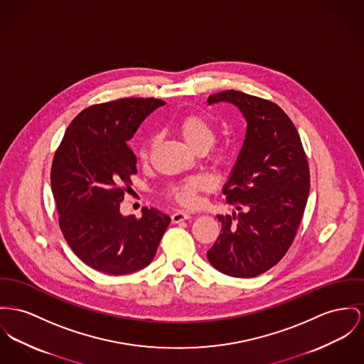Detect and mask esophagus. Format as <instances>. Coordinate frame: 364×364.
Listing matches in <instances>:
<instances>
[{
	"label": "esophagus",
	"mask_w": 364,
	"mask_h": 364,
	"mask_svg": "<svg viewBox=\"0 0 364 364\" xmlns=\"http://www.w3.org/2000/svg\"><path fill=\"white\" fill-rule=\"evenodd\" d=\"M191 218H192V215H191L189 213H186V211H176V213H173V214L171 215L172 223H181V222L188 220V219Z\"/></svg>",
	"instance_id": "34e87169"
}]
</instances>
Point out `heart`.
Instances as JSON below:
<instances>
[{
	"instance_id": "obj_1",
	"label": "heart",
	"mask_w": 364,
	"mask_h": 364,
	"mask_svg": "<svg viewBox=\"0 0 364 364\" xmlns=\"http://www.w3.org/2000/svg\"><path fill=\"white\" fill-rule=\"evenodd\" d=\"M176 134L182 141L193 149L194 151L207 150L215 142V129L213 124L200 114L183 116L175 125ZM156 138L150 136L139 149V156L142 160H147ZM208 188V181L203 176H191L185 181L172 183L166 189V196L172 201L183 207H196L198 204V193Z\"/></svg>"
}]
</instances>
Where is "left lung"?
<instances>
[{"label":"left lung","mask_w":364,"mask_h":364,"mask_svg":"<svg viewBox=\"0 0 364 364\" xmlns=\"http://www.w3.org/2000/svg\"><path fill=\"white\" fill-rule=\"evenodd\" d=\"M207 102L232 103L247 122L242 150L222 189L240 213L218 215L222 229L207 258L228 276L255 277L292 244L309 196L308 160L296 128L276 103L235 90Z\"/></svg>","instance_id":"left-lung-1"}]
</instances>
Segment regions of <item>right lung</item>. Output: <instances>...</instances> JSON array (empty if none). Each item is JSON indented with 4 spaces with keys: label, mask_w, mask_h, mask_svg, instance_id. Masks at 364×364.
Listing matches in <instances>:
<instances>
[{
    "label": "right lung",
    "mask_w": 364,
    "mask_h": 364,
    "mask_svg": "<svg viewBox=\"0 0 364 364\" xmlns=\"http://www.w3.org/2000/svg\"><path fill=\"white\" fill-rule=\"evenodd\" d=\"M164 105L124 97L90 106L70 122L55 153L50 186L59 226L74 254L99 272L119 276L147 267L170 225L154 208H142L141 218L120 213L124 188L138 172L127 142Z\"/></svg>",
    "instance_id": "1"
}]
</instances>
